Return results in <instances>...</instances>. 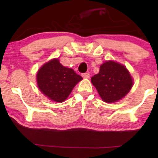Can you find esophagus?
<instances>
[{
    "instance_id": "34e87169",
    "label": "esophagus",
    "mask_w": 158,
    "mask_h": 158,
    "mask_svg": "<svg viewBox=\"0 0 158 158\" xmlns=\"http://www.w3.org/2000/svg\"><path fill=\"white\" fill-rule=\"evenodd\" d=\"M81 76H82V77L85 78V79H88V78L90 77V74L88 73H82V74H81Z\"/></svg>"
}]
</instances>
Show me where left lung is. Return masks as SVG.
<instances>
[{"instance_id":"1","label":"left lung","mask_w":158,"mask_h":158,"mask_svg":"<svg viewBox=\"0 0 158 158\" xmlns=\"http://www.w3.org/2000/svg\"><path fill=\"white\" fill-rule=\"evenodd\" d=\"M91 82L106 102H115L124 97L131 90L133 81L128 70L113 61L100 66L99 73L91 77Z\"/></svg>"}]
</instances>
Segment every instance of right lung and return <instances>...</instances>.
Masks as SVG:
<instances>
[{"label":"right lung","mask_w":158,"mask_h":158,"mask_svg":"<svg viewBox=\"0 0 158 158\" xmlns=\"http://www.w3.org/2000/svg\"><path fill=\"white\" fill-rule=\"evenodd\" d=\"M82 79L73 69L65 68L58 59L43 65L37 73L40 90L55 102H63L71 93L75 85Z\"/></svg>","instance_id":"1"}]
</instances>
